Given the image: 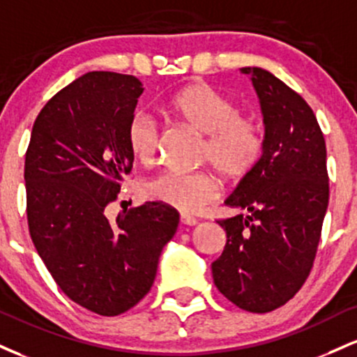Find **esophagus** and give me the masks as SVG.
I'll return each mask as SVG.
<instances>
[{
    "label": "esophagus",
    "mask_w": 357,
    "mask_h": 357,
    "mask_svg": "<svg viewBox=\"0 0 357 357\" xmlns=\"http://www.w3.org/2000/svg\"><path fill=\"white\" fill-rule=\"evenodd\" d=\"M180 221H182V224H185V226H195V224H197V219H195L194 215H189V214L180 215Z\"/></svg>",
    "instance_id": "1"
}]
</instances>
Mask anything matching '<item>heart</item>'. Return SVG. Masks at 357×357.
I'll list each match as a JSON object with an SVG mask.
<instances>
[{
  "mask_svg": "<svg viewBox=\"0 0 357 357\" xmlns=\"http://www.w3.org/2000/svg\"><path fill=\"white\" fill-rule=\"evenodd\" d=\"M168 107L192 128L207 135L204 160L231 180L255 170L265 151V136L253 119L241 118L236 104L206 82H194L175 92ZM131 155L142 163L153 162L160 146L158 125L148 113L131 116L126 130ZM148 197L185 214H195L218 199L219 183L207 172L165 170L146 183Z\"/></svg>",
  "mask_w": 357,
  "mask_h": 357,
  "instance_id": "obj_1",
  "label": "heart"
}]
</instances>
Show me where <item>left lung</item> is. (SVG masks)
<instances>
[{"mask_svg": "<svg viewBox=\"0 0 357 357\" xmlns=\"http://www.w3.org/2000/svg\"><path fill=\"white\" fill-rule=\"evenodd\" d=\"M258 94L265 151L224 200L248 211L218 221L226 231L212 263L215 287L255 314L285 305L307 280L329 204L326 139L302 96L259 67H243Z\"/></svg>", "mask_w": 357, "mask_h": 357, "instance_id": "8db88e82", "label": "left lung"}]
</instances>
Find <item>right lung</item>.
Wrapping results in <instances>:
<instances>
[{"instance_id": "right-lung-1", "label": "right lung", "mask_w": 357, "mask_h": 357, "mask_svg": "<svg viewBox=\"0 0 357 357\" xmlns=\"http://www.w3.org/2000/svg\"><path fill=\"white\" fill-rule=\"evenodd\" d=\"M143 84L89 72L57 92L35 119L25 158L31 241L72 302L104 317L135 307L155 282L178 212L160 202L106 218L135 157L126 130Z\"/></svg>"}]
</instances>
